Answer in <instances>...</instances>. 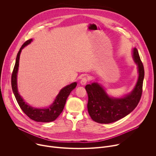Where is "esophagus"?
Returning a JSON list of instances; mask_svg holds the SVG:
<instances>
[{
	"label": "esophagus",
	"mask_w": 156,
	"mask_h": 156,
	"mask_svg": "<svg viewBox=\"0 0 156 156\" xmlns=\"http://www.w3.org/2000/svg\"><path fill=\"white\" fill-rule=\"evenodd\" d=\"M87 80H88V79H87V77H86V76L83 77V78L81 80V81H80L81 84V85H85V84H86L87 81Z\"/></svg>",
	"instance_id": "34e87169"
}]
</instances>
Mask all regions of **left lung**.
<instances>
[{
	"label": "left lung",
	"instance_id": "obj_1",
	"mask_svg": "<svg viewBox=\"0 0 156 156\" xmlns=\"http://www.w3.org/2000/svg\"><path fill=\"white\" fill-rule=\"evenodd\" d=\"M132 52L138 66V78L130 93L121 98H113L98 83L85 86L88 95V113L94 122L105 124L116 122L128 115L138 105L142 95L144 70L137 49L133 48Z\"/></svg>",
	"mask_w": 156,
	"mask_h": 156
}]
</instances>
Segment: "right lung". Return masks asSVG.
<instances>
[{
	"label": "right lung",
	"instance_id": "add662e5",
	"mask_svg": "<svg viewBox=\"0 0 156 156\" xmlns=\"http://www.w3.org/2000/svg\"><path fill=\"white\" fill-rule=\"evenodd\" d=\"M32 41V39L27 41L23 45H22L20 51L18 52L16 58L15 65L12 75L11 82L12 90L19 106L20 107L21 110L23 111V112L29 118H30L33 120L38 122H51L54 121L62 113L63 110L66 99H67V98L70 95L72 91L76 87L77 83L76 82H74L62 88L57 94V96H56L54 102L49 107L42 108H35L30 106L29 104L25 102L23 99L20 95L19 92L18 91L17 73L19 66L20 56L21 50L25 46L30 44Z\"/></svg>",
	"mask_w": 156,
	"mask_h": 156
}]
</instances>
